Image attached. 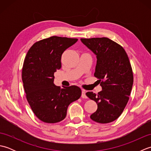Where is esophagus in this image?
<instances>
[{
    "label": "esophagus",
    "instance_id": "esophagus-1",
    "mask_svg": "<svg viewBox=\"0 0 151 151\" xmlns=\"http://www.w3.org/2000/svg\"><path fill=\"white\" fill-rule=\"evenodd\" d=\"M81 97H82V98H84V99H86V98H87V96H86V91H85V90H82Z\"/></svg>",
    "mask_w": 151,
    "mask_h": 151
}]
</instances>
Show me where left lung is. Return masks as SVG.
<instances>
[{"mask_svg": "<svg viewBox=\"0 0 151 151\" xmlns=\"http://www.w3.org/2000/svg\"><path fill=\"white\" fill-rule=\"evenodd\" d=\"M81 40L97 58L94 76L102 87L97 95L86 93L97 104V110L90 118L99 123H111L123 111L132 90L134 78L129 57L123 47L109 38Z\"/></svg>", "mask_w": 151, "mask_h": 151, "instance_id": "1", "label": "left lung"}]
</instances>
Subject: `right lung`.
<instances>
[{"mask_svg": "<svg viewBox=\"0 0 151 151\" xmlns=\"http://www.w3.org/2000/svg\"><path fill=\"white\" fill-rule=\"evenodd\" d=\"M77 41L58 36L44 39L31 47L24 59L22 80L27 99L34 114L45 123L64 119L69 105L81 96L78 86L60 89L54 84V74L62 67L63 52Z\"/></svg>", "mask_w": 151, "mask_h": 151, "instance_id": "1", "label": "right lung"}]
</instances>
